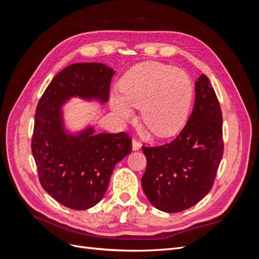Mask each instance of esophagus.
Wrapping results in <instances>:
<instances>
[{
	"label": "esophagus",
	"mask_w": 259,
	"mask_h": 259,
	"mask_svg": "<svg viewBox=\"0 0 259 259\" xmlns=\"http://www.w3.org/2000/svg\"><path fill=\"white\" fill-rule=\"evenodd\" d=\"M132 148H133V150H139V149L142 148V143H140L137 139H133Z\"/></svg>",
	"instance_id": "1"
}]
</instances>
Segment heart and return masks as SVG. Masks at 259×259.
<instances>
[{
  "instance_id": "b5f03b06",
  "label": "heart",
  "mask_w": 259,
  "mask_h": 259,
  "mask_svg": "<svg viewBox=\"0 0 259 259\" xmlns=\"http://www.w3.org/2000/svg\"><path fill=\"white\" fill-rule=\"evenodd\" d=\"M120 97L111 107L123 119L140 108V117L153 134L167 137L183 126L191 105L193 88L188 74L159 62H145L130 69L119 84Z\"/></svg>"
}]
</instances>
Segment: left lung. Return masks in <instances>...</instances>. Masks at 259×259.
Returning a JSON list of instances; mask_svg holds the SVG:
<instances>
[{"instance_id":"left-lung-1","label":"left lung","mask_w":259,"mask_h":259,"mask_svg":"<svg viewBox=\"0 0 259 259\" xmlns=\"http://www.w3.org/2000/svg\"><path fill=\"white\" fill-rule=\"evenodd\" d=\"M147 168L143 190L151 204L178 213L200 202L213 187L224 153L223 115L205 74L195 82L192 113L180 134L168 144L145 147Z\"/></svg>"}]
</instances>
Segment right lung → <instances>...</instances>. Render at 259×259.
<instances>
[{
  "label": "right lung",
  "mask_w": 259,
  "mask_h": 259,
  "mask_svg": "<svg viewBox=\"0 0 259 259\" xmlns=\"http://www.w3.org/2000/svg\"><path fill=\"white\" fill-rule=\"evenodd\" d=\"M113 69L99 62L66 67L54 77L38 101L32 143L38 179L44 190L69 208L82 210L104 198L117 162L132 151L126 133L77 134L65 128L62 106L72 97L107 103Z\"/></svg>",
  "instance_id": "obj_1"
}]
</instances>
